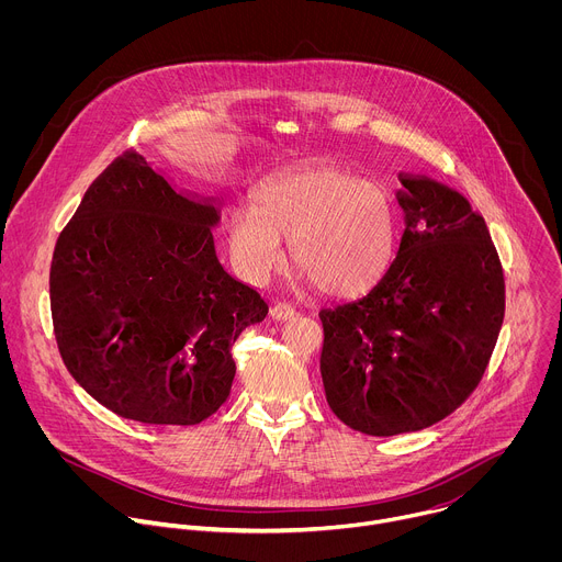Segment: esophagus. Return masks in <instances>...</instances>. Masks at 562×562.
Listing matches in <instances>:
<instances>
[{"label": "esophagus", "mask_w": 562, "mask_h": 562, "mask_svg": "<svg viewBox=\"0 0 562 562\" xmlns=\"http://www.w3.org/2000/svg\"><path fill=\"white\" fill-rule=\"evenodd\" d=\"M271 315L276 319H291V317L297 315V311L291 304H286V302H278V304L271 306Z\"/></svg>", "instance_id": "1"}]
</instances>
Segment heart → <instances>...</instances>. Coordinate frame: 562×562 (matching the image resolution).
<instances>
[{"instance_id": "obj_1", "label": "heart", "mask_w": 562, "mask_h": 562, "mask_svg": "<svg viewBox=\"0 0 562 562\" xmlns=\"http://www.w3.org/2000/svg\"><path fill=\"white\" fill-rule=\"evenodd\" d=\"M291 260L319 291L360 297L393 265L397 215L389 193L340 167H313L269 180L254 206H235L226 249L237 276L265 284Z\"/></svg>"}]
</instances>
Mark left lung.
I'll list each match as a JSON object with an SVG mask.
<instances>
[{
  "label": "left lung",
  "instance_id": "8db88e82",
  "mask_svg": "<svg viewBox=\"0 0 562 562\" xmlns=\"http://www.w3.org/2000/svg\"><path fill=\"white\" fill-rule=\"evenodd\" d=\"M405 233L364 297L319 311L331 412L367 436L420 431L483 378L505 317V278L485 217L464 195L400 173Z\"/></svg>",
  "mask_w": 562,
  "mask_h": 562
}]
</instances>
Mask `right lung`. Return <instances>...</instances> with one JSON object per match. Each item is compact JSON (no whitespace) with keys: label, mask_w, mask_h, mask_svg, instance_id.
<instances>
[{"label":"right lung","mask_w":562,"mask_h":562,"mask_svg":"<svg viewBox=\"0 0 562 562\" xmlns=\"http://www.w3.org/2000/svg\"><path fill=\"white\" fill-rule=\"evenodd\" d=\"M213 200L178 191L135 150L89 187L57 237L50 313L70 375L113 414L198 425L231 393V347L269 313L215 256Z\"/></svg>","instance_id":"obj_1"}]
</instances>
